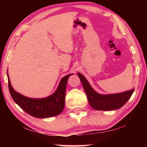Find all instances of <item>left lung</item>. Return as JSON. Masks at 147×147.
<instances>
[{
    "instance_id": "left-lung-1",
    "label": "left lung",
    "mask_w": 147,
    "mask_h": 147,
    "mask_svg": "<svg viewBox=\"0 0 147 147\" xmlns=\"http://www.w3.org/2000/svg\"><path fill=\"white\" fill-rule=\"evenodd\" d=\"M78 75L82 82L90 105L97 111H112L121 108L127 102L134 91L133 88L116 94L100 95L92 88L82 74L78 73Z\"/></svg>"
}]
</instances>
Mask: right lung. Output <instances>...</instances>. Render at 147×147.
<instances>
[{"label": "right lung", "instance_id": "right-lung-1", "mask_svg": "<svg viewBox=\"0 0 147 147\" xmlns=\"http://www.w3.org/2000/svg\"><path fill=\"white\" fill-rule=\"evenodd\" d=\"M73 74L62 78L57 90L45 98H30L21 95L12 88L8 76L9 92L12 99L24 111L32 116L38 118H47L60 114L65 104V89L68 78Z\"/></svg>", "mask_w": 147, "mask_h": 147}]
</instances>
